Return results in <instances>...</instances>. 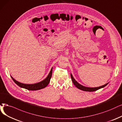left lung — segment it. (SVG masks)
<instances>
[{"label":"left lung","mask_w":122,"mask_h":122,"mask_svg":"<svg viewBox=\"0 0 122 122\" xmlns=\"http://www.w3.org/2000/svg\"><path fill=\"white\" fill-rule=\"evenodd\" d=\"M71 79L72 80V82L74 83V84L75 85V86L77 87V88L79 89L82 91H86V92H94V91H96L97 90H98L99 89H100L102 87H105L106 86H107L108 85V84H106L103 86H100L99 87H86V86H82L81 85H80V84L78 83V82L75 80V79L72 76L71 74Z\"/></svg>","instance_id":"left-lung-1"}]
</instances>
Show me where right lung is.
<instances>
[{
  "label": "right lung",
  "mask_w": 122,
  "mask_h": 122,
  "mask_svg": "<svg viewBox=\"0 0 122 122\" xmlns=\"http://www.w3.org/2000/svg\"><path fill=\"white\" fill-rule=\"evenodd\" d=\"M52 69H51L49 74H48L47 76L44 80L42 81L41 82H39L38 83L34 84H22L20 82L16 81L15 80H14L12 76L11 77L12 78V79L13 80V81H14V82H15V83L16 85H17L19 86L22 87V88H24V89H27L28 90L36 91V90H39L42 89L43 88H45V87H46L48 85V84H49L50 80L52 76Z\"/></svg>",
  "instance_id": "add662e5"
}]
</instances>
